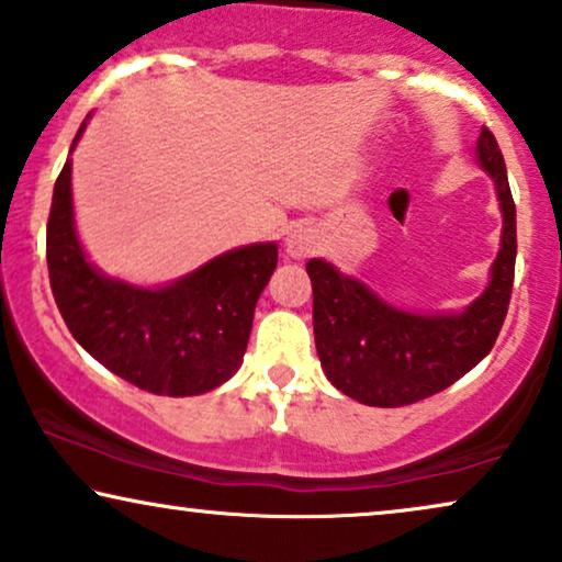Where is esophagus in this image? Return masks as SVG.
<instances>
[{"label": "esophagus", "instance_id": "obj_1", "mask_svg": "<svg viewBox=\"0 0 562 562\" xmlns=\"http://www.w3.org/2000/svg\"><path fill=\"white\" fill-rule=\"evenodd\" d=\"M317 232L312 227H294L286 237V252L296 260L310 258L317 250Z\"/></svg>", "mask_w": 562, "mask_h": 562}]
</instances>
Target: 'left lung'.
Returning a JSON list of instances; mask_svg holds the SVG:
<instances>
[{
  "mask_svg": "<svg viewBox=\"0 0 562 562\" xmlns=\"http://www.w3.org/2000/svg\"><path fill=\"white\" fill-rule=\"evenodd\" d=\"M477 159L498 188L504 237L491 286L462 315L400 312L325 260L307 263L317 356L344 395L374 407L413 405L454 384L495 346L514 289L516 206L504 155L485 126Z\"/></svg>",
  "mask_w": 562,
  "mask_h": 562,
  "instance_id": "8db88e82",
  "label": "left lung"
}]
</instances>
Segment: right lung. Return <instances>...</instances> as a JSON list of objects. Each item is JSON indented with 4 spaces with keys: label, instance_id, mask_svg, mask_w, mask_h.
Wrapping results in <instances>:
<instances>
[{
    "label": "right lung",
    "instance_id": "obj_1",
    "mask_svg": "<svg viewBox=\"0 0 562 562\" xmlns=\"http://www.w3.org/2000/svg\"><path fill=\"white\" fill-rule=\"evenodd\" d=\"M276 255L273 243L239 247L165 289L103 279L77 243L69 159L56 178L46 229L56 307L87 353L151 395H201L235 374Z\"/></svg>",
    "mask_w": 562,
    "mask_h": 562
}]
</instances>
